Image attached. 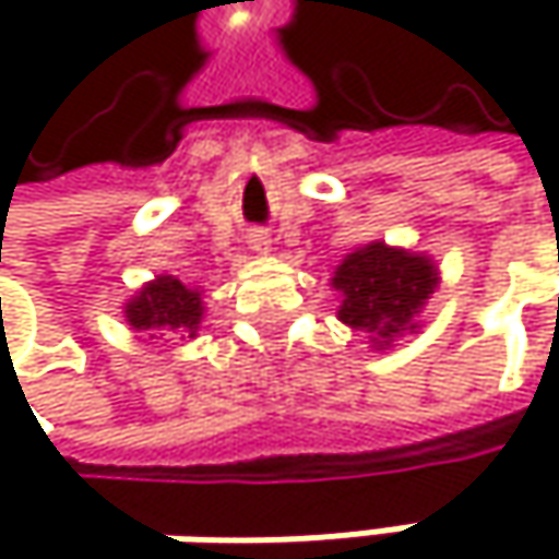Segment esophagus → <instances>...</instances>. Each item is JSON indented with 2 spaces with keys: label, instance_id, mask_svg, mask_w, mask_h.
I'll list each match as a JSON object with an SVG mask.
<instances>
[{
  "label": "esophagus",
  "instance_id": "34e87169",
  "mask_svg": "<svg viewBox=\"0 0 559 559\" xmlns=\"http://www.w3.org/2000/svg\"><path fill=\"white\" fill-rule=\"evenodd\" d=\"M249 246L255 249V252H265L269 246H272V236H269V229H262V226H255V229H249Z\"/></svg>",
  "mask_w": 559,
  "mask_h": 559
}]
</instances>
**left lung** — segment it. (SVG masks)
<instances>
[{"mask_svg":"<svg viewBox=\"0 0 559 559\" xmlns=\"http://www.w3.org/2000/svg\"><path fill=\"white\" fill-rule=\"evenodd\" d=\"M336 290H343L340 317L353 330L376 333L385 346L394 333L411 326V317L437 287V269L424 255H411L372 242L336 269ZM414 330V326H411Z\"/></svg>","mask_w":559,"mask_h":559,"instance_id":"obj_1","label":"left lung"}]
</instances>
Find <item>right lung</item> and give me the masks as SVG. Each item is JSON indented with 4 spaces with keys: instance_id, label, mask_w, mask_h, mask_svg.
Returning <instances> with one entry per match:
<instances>
[{
    "instance_id": "obj_1",
    "label": "right lung",
    "mask_w": 559,
    "mask_h": 559,
    "mask_svg": "<svg viewBox=\"0 0 559 559\" xmlns=\"http://www.w3.org/2000/svg\"><path fill=\"white\" fill-rule=\"evenodd\" d=\"M126 317L135 330H168V333H197V323L203 317L200 290H190L177 278H158L148 284L129 307Z\"/></svg>"
}]
</instances>
